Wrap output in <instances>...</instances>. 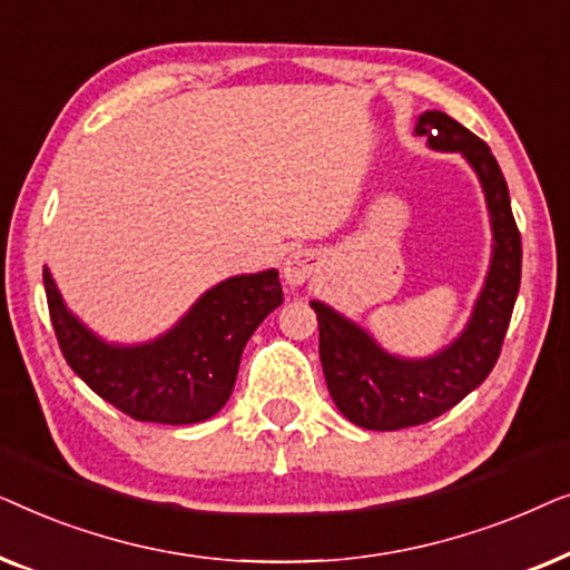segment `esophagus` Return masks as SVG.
I'll use <instances>...</instances> for the list:
<instances>
[{
	"label": "esophagus",
	"mask_w": 570,
	"mask_h": 570,
	"mask_svg": "<svg viewBox=\"0 0 570 570\" xmlns=\"http://www.w3.org/2000/svg\"><path fill=\"white\" fill-rule=\"evenodd\" d=\"M314 272H316L314 254L293 252V254L285 256V262H283V279H285V285L301 287L311 275H314Z\"/></svg>",
	"instance_id": "obj_1"
}]
</instances>
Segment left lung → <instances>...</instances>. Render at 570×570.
I'll return each mask as SVG.
<instances>
[{
    "label": "left lung",
    "instance_id": "1",
    "mask_svg": "<svg viewBox=\"0 0 570 570\" xmlns=\"http://www.w3.org/2000/svg\"><path fill=\"white\" fill-rule=\"evenodd\" d=\"M415 135L439 153H459L478 174L493 230V254L464 330L428 357L389 353L361 324L324 301H311L318 318V355L334 404L368 431H400L443 415L474 392L501 355L521 283V236L509 186L490 147L443 111L417 116Z\"/></svg>",
    "mask_w": 570,
    "mask_h": 570
}]
</instances>
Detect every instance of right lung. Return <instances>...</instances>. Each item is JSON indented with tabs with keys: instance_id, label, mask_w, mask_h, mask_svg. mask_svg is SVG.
Listing matches in <instances>:
<instances>
[{
	"instance_id": "obj_1",
	"label": "right lung",
	"mask_w": 570,
	"mask_h": 570,
	"mask_svg": "<svg viewBox=\"0 0 570 570\" xmlns=\"http://www.w3.org/2000/svg\"><path fill=\"white\" fill-rule=\"evenodd\" d=\"M43 287L69 368L124 415L163 425L202 423L225 407L248 337L283 303L277 269L236 275L202 293L160 337L119 345L67 308L49 267Z\"/></svg>"
}]
</instances>
